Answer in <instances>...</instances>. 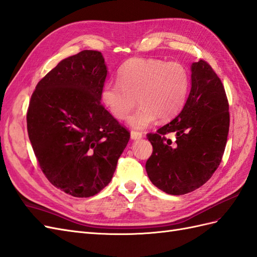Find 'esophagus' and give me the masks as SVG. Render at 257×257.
Instances as JSON below:
<instances>
[{"label":"esophagus","instance_id":"obj_1","mask_svg":"<svg viewBox=\"0 0 257 257\" xmlns=\"http://www.w3.org/2000/svg\"><path fill=\"white\" fill-rule=\"evenodd\" d=\"M130 137H131V139H133V140H139V139H141V138H142L143 136H142L141 133H139V131L133 130V131H131V133H130Z\"/></svg>","mask_w":257,"mask_h":257}]
</instances>
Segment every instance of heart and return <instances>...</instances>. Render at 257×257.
<instances>
[{
	"label": "heart",
	"instance_id": "heart-1",
	"mask_svg": "<svg viewBox=\"0 0 257 257\" xmlns=\"http://www.w3.org/2000/svg\"><path fill=\"white\" fill-rule=\"evenodd\" d=\"M119 82H107L102 102L116 119L123 120L138 103L141 106L129 118L130 126L144 129L156 118L172 119L185 105L190 77L180 63L155 58H131L118 71Z\"/></svg>",
	"mask_w": 257,
	"mask_h": 257
}]
</instances>
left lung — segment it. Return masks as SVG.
Returning a JSON list of instances; mask_svg holds the SVG:
<instances>
[{
  "instance_id": "obj_1",
  "label": "left lung",
  "mask_w": 257,
  "mask_h": 257,
  "mask_svg": "<svg viewBox=\"0 0 257 257\" xmlns=\"http://www.w3.org/2000/svg\"><path fill=\"white\" fill-rule=\"evenodd\" d=\"M191 71V90L181 113L147 136L153 147L146 164L149 178L173 195L192 192L209 180L229 133V103L219 77L203 60L193 63Z\"/></svg>"
}]
</instances>
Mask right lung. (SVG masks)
<instances>
[{
  "mask_svg": "<svg viewBox=\"0 0 257 257\" xmlns=\"http://www.w3.org/2000/svg\"><path fill=\"white\" fill-rule=\"evenodd\" d=\"M107 69L101 52L65 58L38 82L27 110V130L48 180L65 193L90 197L113 178L130 139L101 104Z\"/></svg>",
  "mask_w": 257,
  "mask_h": 257,
  "instance_id": "1",
  "label": "right lung"
}]
</instances>
